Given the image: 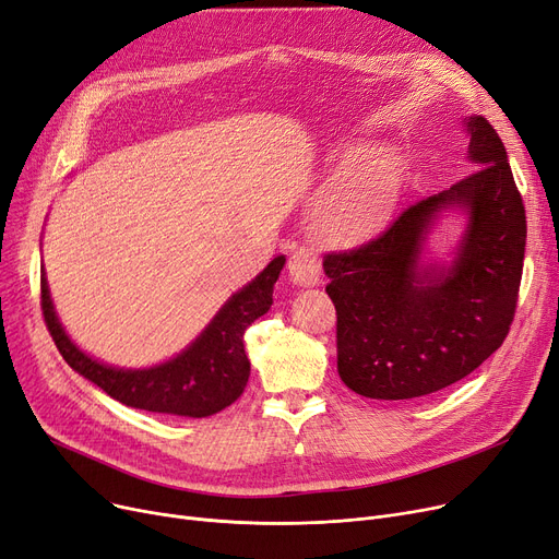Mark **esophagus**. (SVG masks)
Wrapping results in <instances>:
<instances>
[{"instance_id": "obj_1", "label": "esophagus", "mask_w": 559, "mask_h": 559, "mask_svg": "<svg viewBox=\"0 0 559 559\" xmlns=\"http://www.w3.org/2000/svg\"><path fill=\"white\" fill-rule=\"evenodd\" d=\"M288 277L296 286L311 288L321 282V261L309 248H300L288 259Z\"/></svg>"}]
</instances>
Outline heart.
I'll use <instances>...</instances> for the list:
<instances>
[{"label": "heart", "instance_id": "obj_1", "mask_svg": "<svg viewBox=\"0 0 559 559\" xmlns=\"http://www.w3.org/2000/svg\"><path fill=\"white\" fill-rule=\"evenodd\" d=\"M336 181L318 200L311 231L328 246L359 248L386 227L403 193L405 166L391 150L373 152L350 147L334 156Z\"/></svg>", "mask_w": 559, "mask_h": 559}]
</instances>
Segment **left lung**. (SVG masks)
I'll return each instance as SVG.
<instances>
[{"instance_id":"obj_1","label":"left lung","mask_w":559,"mask_h":559,"mask_svg":"<svg viewBox=\"0 0 559 559\" xmlns=\"http://www.w3.org/2000/svg\"><path fill=\"white\" fill-rule=\"evenodd\" d=\"M468 177L409 206L368 246L328 254L336 307V368L373 401H409L460 382L491 357L512 325L525 254V209L508 152L483 116L464 118ZM463 221L445 258L429 238Z\"/></svg>"}]
</instances>
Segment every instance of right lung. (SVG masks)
I'll return each mask as SVG.
<instances>
[{"label":"right lung","mask_w":559,"mask_h":559,"mask_svg":"<svg viewBox=\"0 0 559 559\" xmlns=\"http://www.w3.org/2000/svg\"><path fill=\"white\" fill-rule=\"evenodd\" d=\"M286 257H275L265 269L231 294L206 328L175 357L143 368L104 364L84 353L66 332L49 294L45 265L40 271L43 313L47 330L72 370L97 384L114 401L156 414L204 418L229 407L250 378L243 334L273 305V286Z\"/></svg>","instance_id":"right-lung-1"}]
</instances>
